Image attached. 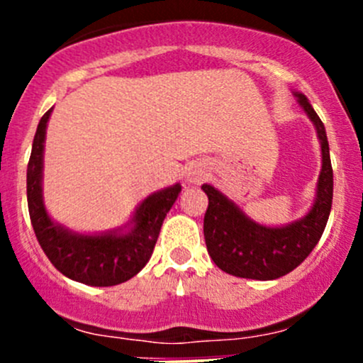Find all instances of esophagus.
<instances>
[{
	"mask_svg": "<svg viewBox=\"0 0 363 363\" xmlns=\"http://www.w3.org/2000/svg\"><path fill=\"white\" fill-rule=\"evenodd\" d=\"M208 170L205 164H195V167L189 168L188 172V182L189 184H200L205 177H207Z\"/></svg>",
	"mask_w": 363,
	"mask_h": 363,
	"instance_id": "34e87169",
	"label": "esophagus"
}]
</instances>
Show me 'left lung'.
I'll list each match as a JSON object with an SVG mask.
<instances>
[{
  "instance_id": "left-lung-1",
  "label": "left lung",
  "mask_w": 363,
  "mask_h": 363,
  "mask_svg": "<svg viewBox=\"0 0 363 363\" xmlns=\"http://www.w3.org/2000/svg\"><path fill=\"white\" fill-rule=\"evenodd\" d=\"M296 101L313 121L321 145V172L316 196L306 216L281 226H267L251 219L218 188L203 184L208 207L203 237L208 256L226 274L246 279L270 281L296 269L323 235L334 196V172L327 131L306 94L294 91Z\"/></svg>"
}]
</instances>
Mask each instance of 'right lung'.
Returning a JSON list of instances; mask_svg holds the SVG:
<instances>
[{"instance_id": "1", "label": "right lung", "mask_w": 363, "mask_h": 363, "mask_svg": "<svg viewBox=\"0 0 363 363\" xmlns=\"http://www.w3.org/2000/svg\"><path fill=\"white\" fill-rule=\"evenodd\" d=\"M49 108L40 119L28 163V207L33 230L47 258L63 276L89 286H116L137 276L155 251L163 219L177 200L181 184L151 193L121 228L80 233L54 221L43 203V149Z\"/></svg>"}]
</instances>
